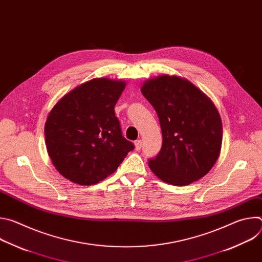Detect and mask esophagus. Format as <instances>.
<instances>
[{
    "mask_svg": "<svg viewBox=\"0 0 262 262\" xmlns=\"http://www.w3.org/2000/svg\"><path fill=\"white\" fill-rule=\"evenodd\" d=\"M135 148H136V150H140V149L142 148V140H137V141H135Z\"/></svg>",
    "mask_w": 262,
    "mask_h": 262,
    "instance_id": "esophagus-1",
    "label": "esophagus"
}]
</instances>
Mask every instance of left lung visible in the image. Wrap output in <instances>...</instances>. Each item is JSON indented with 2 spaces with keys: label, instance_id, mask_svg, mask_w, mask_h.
Wrapping results in <instances>:
<instances>
[{
  "label": "left lung",
  "instance_id": "left-lung-1",
  "mask_svg": "<svg viewBox=\"0 0 262 262\" xmlns=\"http://www.w3.org/2000/svg\"><path fill=\"white\" fill-rule=\"evenodd\" d=\"M141 91L155 107L163 135L161 151L148 161L151 171L173 185H188L206 175L223 139L213 102L191 82L174 76L148 80Z\"/></svg>",
  "mask_w": 262,
  "mask_h": 262
}]
</instances>
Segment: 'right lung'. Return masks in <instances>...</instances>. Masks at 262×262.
<instances>
[{"instance_id": "1", "label": "right lung", "mask_w": 262, "mask_h": 262, "mask_svg": "<svg viewBox=\"0 0 262 262\" xmlns=\"http://www.w3.org/2000/svg\"><path fill=\"white\" fill-rule=\"evenodd\" d=\"M125 82L93 79L64 95L48 116L49 156L61 175L81 185L95 184L114 173L135 148L115 116Z\"/></svg>"}]
</instances>
